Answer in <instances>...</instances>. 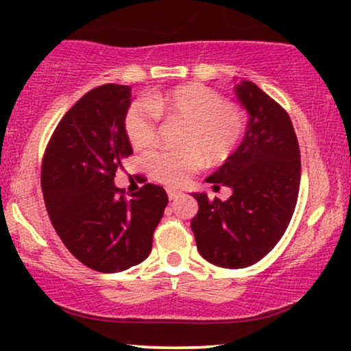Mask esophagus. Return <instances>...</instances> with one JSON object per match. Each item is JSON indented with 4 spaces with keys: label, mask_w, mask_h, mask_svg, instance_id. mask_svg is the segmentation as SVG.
<instances>
[{
    "label": "esophagus",
    "mask_w": 351,
    "mask_h": 351,
    "mask_svg": "<svg viewBox=\"0 0 351 351\" xmlns=\"http://www.w3.org/2000/svg\"><path fill=\"white\" fill-rule=\"evenodd\" d=\"M167 195H168V198H170V201H173V199L180 198V196H181V193H180V191H176V189H171V188H168V189H167Z\"/></svg>",
    "instance_id": "34e87169"
}]
</instances>
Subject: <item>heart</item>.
<instances>
[{"label":"heart","mask_w":351,"mask_h":351,"mask_svg":"<svg viewBox=\"0 0 351 351\" xmlns=\"http://www.w3.org/2000/svg\"><path fill=\"white\" fill-rule=\"evenodd\" d=\"M184 123L180 147L183 150H160L147 158L153 180L168 186H180L203 158L209 165L226 162L243 138V110L226 102L219 92L203 84H184L171 90L136 100L125 114V134L136 150H147L158 138V120Z\"/></svg>","instance_id":"obj_1"}]
</instances>
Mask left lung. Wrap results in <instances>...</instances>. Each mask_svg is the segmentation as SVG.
Returning a JSON list of instances; mask_svg holds the SVG:
<instances>
[{
  "mask_svg": "<svg viewBox=\"0 0 351 351\" xmlns=\"http://www.w3.org/2000/svg\"><path fill=\"white\" fill-rule=\"evenodd\" d=\"M249 114L237 150L208 176L213 188L229 186V199L193 193L198 213L191 219L198 251L226 269L256 264L284 236L300 186V150L291 117L251 80L234 87Z\"/></svg>",
  "mask_w": 351,
  "mask_h": 351,
  "instance_id": "8db88e82",
  "label": "left lung"
}]
</instances>
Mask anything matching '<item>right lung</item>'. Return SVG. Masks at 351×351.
Here are the masks:
<instances>
[{
	"label": "right lung",
	"instance_id": "1",
	"mask_svg": "<svg viewBox=\"0 0 351 351\" xmlns=\"http://www.w3.org/2000/svg\"><path fill=\"white\" fill-rule=\"evenodd\" d=\"M128 86L106 84L88 90L56 127L41 168L47 215L72 256L99 272H120L143 263L168 196L143 184L125 199L115 171L132 155L125 134Z\"/></svg>",
	"mask_w": 351,
	"mask_h": 351
}]
</instances>
